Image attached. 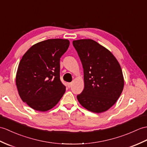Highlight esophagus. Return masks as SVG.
<instances>
[{
  "label": "esophagus",
  "mask_w": 147,
  "mask_h": 147,
  "mask_svg": "<svg viewBox=\"0 0 147 147\" xmlns=\"http://www.w3.org/2000/svg\"><path fill=\"white\" fill-rule=\"evenodd\" d=\"M71 85H72V83H67V86L68 88H70L71 86Z\"/></svg>",
  "instance_id": "obj_1"
}]
</instances>
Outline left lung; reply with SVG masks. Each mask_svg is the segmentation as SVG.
Wrapping results in <instances>:
<instances>
[{
    "instance_id": "left-lung-1",
    "label": "left lung",
    "mask_w": 147,
    "mask_h": 147,
    "mask_svg": "<svg viewBox=\"0 0 147 147\" xmlns=\"http://www.w3.org/2000/svg\"><path fill=\"white\" fill-rule=\"evenodd\" d=\"M84 71V88L77 96L86 110L100 113L117 102L124 87L121 66L110 51L92 39L73 40Z\"/></svg>"
}]
</instances>
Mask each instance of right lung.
Returning a JSON list of instances; mask_svg holds the SVG:
<instances>
[{"instance_id": "add662e5", "label": "right lung", "mask_w": 147, "mask_h": 147, "mask_svg": "<svg viewBox=\"0 0 147 147\" xmlns=\"http://www.w3.org/2000/svg\"><path fill=\"white\" fill-rule=\"evenodd\" d=\"M69 46L67 39H47L30 47L22 56L16 86L22 100L34 110H51L65 93L60 80L59 61Z\"/></svg>"}]
</instances>
